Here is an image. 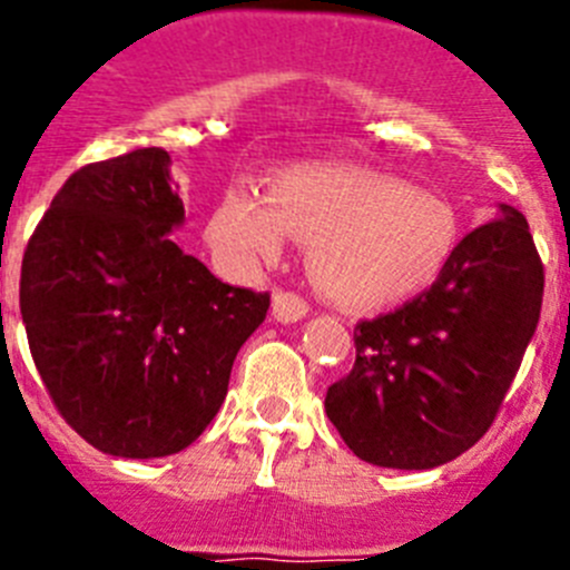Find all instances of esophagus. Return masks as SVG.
Wrapping results in <instances>:
<instances>
[{"instance_id":"1","label":"esophagus","mask_w":570,"mask_h":570,"mask_svg":"<svg viewBox=\"0 0 570 570\" xmlns=\"http://www.w3.org/2000/svg\"><path fill=\"white\" fill-rule=\"evenodd\" d=\"M308 314V302L294 291H276L274 294V316L279 322H299Z\"/></svg>"}]
</instances>
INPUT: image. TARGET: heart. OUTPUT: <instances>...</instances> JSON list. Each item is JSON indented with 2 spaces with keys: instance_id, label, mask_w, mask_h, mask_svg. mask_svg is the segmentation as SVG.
<instances>
[{
  "instance_id": "heart-1",
  "label": "heart",
  "mask_w": 570,
  "mask_h": 570,
  "mask_svg": "<svg viewBox=\"0 0 570 570\" xmlns=\"http://www.w3.org/2000/svg\"><path fill=\"white\" fill-rule=\"evenodd\" d=\"M288 234L311 242V276L331 299L376 311L440 279L460 245V216L448 199L396 176L302 165L282 170L271 194L234 185L208 223L210 245L234 268L279 259Z\"/></svg>"
}]
</instances>
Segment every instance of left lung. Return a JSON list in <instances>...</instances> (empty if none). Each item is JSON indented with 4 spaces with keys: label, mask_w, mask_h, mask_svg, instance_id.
Segmentation results:
<instances>
[{
    "label": "left lung",
    "mask_w": 570,
    "mask_h": 570,
    "mask_svg": "<svg viewBox=\"0 0 570 570\" xmlns=\"http://www.w3.org/2000/svg\"><path fill=\"white\" fill-rule=\"evenodd\" d=\"M542 288L525 216L500 205V219L473 228L431 288L356 322L354 367L325 394L345 445L402 471L465 454L500 414L540 322Z\"/></svg>",
    "instance_id": "left-lung-1"
}]
</instances>
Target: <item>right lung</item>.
<instances>
[{
	"mask_svg": "<svg viewBox=\"0 0 570 570\" xmlns=\"http://www.w3.org/2000/svg\"><path fill=\"white\" fill-rule=\"evenodd\" d=\"M163 148L68 176L28 239L19 311L50 400L110 456L179 454L228 394L271 296L216 279L170 230L185 205Z\"/></svg>",
	"mask_w": 570,
	"mask_h": 570,
	"instance_id": "1",
	"label": "right lung"
}]
</instances>
